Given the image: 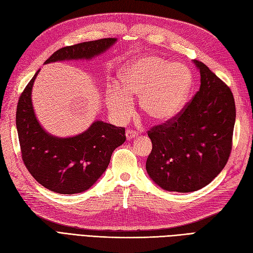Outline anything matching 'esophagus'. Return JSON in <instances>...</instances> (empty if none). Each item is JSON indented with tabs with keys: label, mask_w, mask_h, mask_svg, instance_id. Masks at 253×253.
I'll list each match as a JSON object with an SVG mask.
<instances>
[{
	"label": "esophagus",
	"mask_w": 253,
	"mask_h": 253,
	"mask_svg": "<svg viewBox=\"0 0 253 253\" xmlns=\"http://www.w3.org/2000/svg\"><path fill=\"white\" fill-rule=\"evenodd\" d=\"M138 135V133L135 132L134 130H131V129H128V130L126 131V139L128 140V141H130V140H132L133 138H135Z\"/></svg>",
	"instance_id": "34e87169"
}]
</instances>
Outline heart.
Returning a JSON list of instances; mask_svg holds the SVG:
<instances>
[{"instance_id": "1", "label": "heart", "mask_w": 253, "mask_h": 253, "mask_svg": "<svg viewBox=\"0 0 253 253\" xmlns=\"http://www.w3.org/2000/svg\"><path fill=\"white\" fill-rule=\"evenodd\" d=\"M120 90L110 94L108 106L120 121L132 111V97H140L141 111L154 123L170 121L182 109L191 86V74L182 64L159 56H144L120 73Z\"/></svg>"}]
</instances>
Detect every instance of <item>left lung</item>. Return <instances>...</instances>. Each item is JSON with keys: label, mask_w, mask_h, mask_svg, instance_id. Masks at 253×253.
<instances>
[{"label": "left lung", "mask_w": 253, "mask_h": 253, "mask_svg": "<svg viewBox=\"0 0 253 253\" xmlns=\"http://www.w3.org/2000/svg\"><path fill=\"white\" fill-rule=\"evenodd\" d=\"M197 94L173 119L147 132L153 148L148 175L168 191L191 192L209 185L222 171L232 151L236 109L230 87L206 65Z\"/></svg>", "instance_id": "1"}]
</instances>
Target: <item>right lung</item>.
<instances>
[{
  "label": "right lung",
  "mask_w": 253,
  "mask_h": 253,
  "mask_svg": "<svg viewBox=\"0 0 253 253\" xmlns=\"http://www.w3.org/2000/svg\"><path fill=\"white\" fill-rule=\"evenodd\" d=\"M115 41L102 38L64 47L44 64L90 59L109 49ZM38 71L23 89L17 105L16 126L23 164L31 175L51 191L62 194L85 191L106 171L113 151L125 142V128L97 121L76 137L63 139L47 133L36 120L31 99Z\"/></svg>",
  "instance_id": "add662e5"
}]
</instances>
